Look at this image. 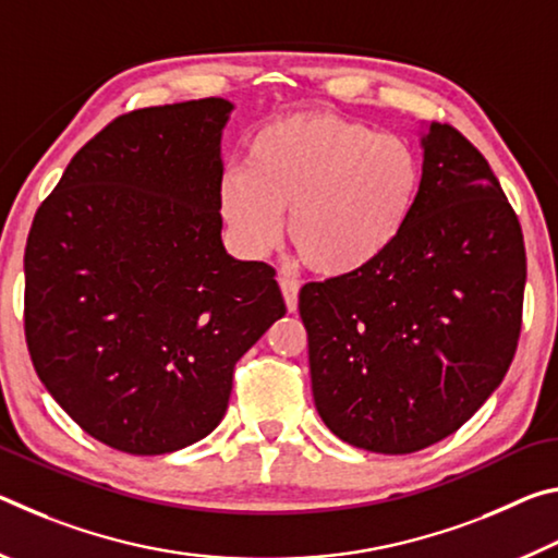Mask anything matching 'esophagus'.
<instances>
[{
  "instance_id": "esophagus-1",
  "label": "esophagus",
  "mask_w": 558,
  "mask_h": 558,
  "mask_svg": "<svg viewBox=\"0 0 558 558\" xmlns=\"http://www.w3.org/2000/svg\"><path fill=\"white\" fill-rule=\"evenodd\" d=\"M278 282H280V290H282V298H286V305L290 313H295L298 310V292H300V282L288 276V272H280L278 276Z\"/></svg>"
}]
</instances>
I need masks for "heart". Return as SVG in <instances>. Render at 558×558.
<instances>
[{
	"instance_id": "obj_1",
	"label": "heart",
	"mask_w": 558,
	"mask_h": 558,
	"mask_svg": "<svg viewBox=\"0 0 558 558\" xmlns=\"http://www.w3.org/2000/svg\"><path fill=\"white\" fill-rule=\"evenodd\" d=\"M421 179V159L405 140L332 112H305L272 120L248 140L245 167L221 179L219 211L248 256H266L290 211V241L307 268L349 278L401 239Z\"/></svg>"
}]
</instances>
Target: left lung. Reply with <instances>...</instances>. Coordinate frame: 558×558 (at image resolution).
<instances>
[{"label":"left lung","mask_w":558,"mask_h":558,"mask_svg":"<svg viewBox=\"0 0 558 558\" xmlns=\"http://www.w3.org/2000/svg\"><path fill=\"white\" fill-rule=\"evenodd\" d=\"M421 194L401 239L356 276L307 282L300 317L319 418L349 446L405 456L456 433L512 364L522 226L456 128L421 132Z\"/></svg>","instance_id":"left-lung-1"}]
</instances>
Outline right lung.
<instances>
[{
    "label": "right lung",
    "mask_w": 558,
    "mask_h": 558,
    "mask_svg": "<svg viewBox=\"0 0 558 558\" xmlns=\"http://www.w3.org/2000/svg\"><path fill=\"white\" fill-rule=\"evenodd\" d=\"M233 102L128 112L83 145L34 216L26 344L56 403L106 446L202 440L233 366L286 315L276 270L221 241V135Z\"/></svg>",
    "instance_id": "right-lung-1"
}]
</instances>
